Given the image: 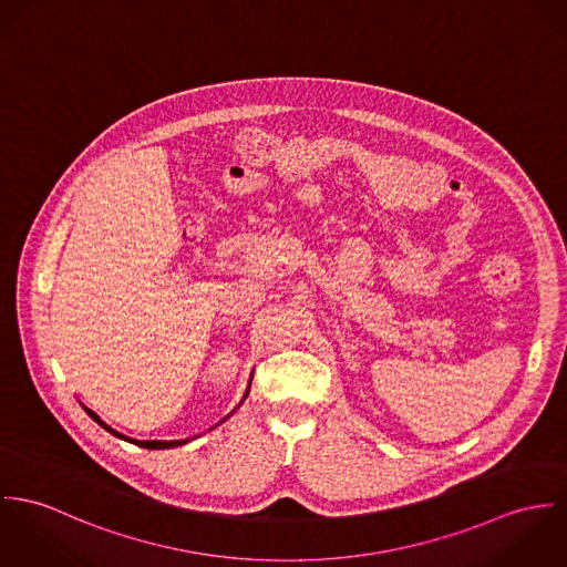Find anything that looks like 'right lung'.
<instances>
[{"mask_svg": "<svg viewBox=\"0 0 567 567\" xmlns=\"http://www.w3.org/2000/svg\"><path fill=\"white\" fill-rule=\"evenodd\" d=\"M248 391H250V389H248ZM86 413H89V415H91V417H93V420H95V422H97V424H100V426H102V429H106V431H109V433H113V435H115V437H120V440L132 441V443H136V445H141V447H152V450H163V447H174V445H183V443H187V441L127 440V437H124V435H122V433H117V431H113V429H111V426H106V424H104V422H102V420H100V417H97V415H95V413H93V411H89V409H86Z\"/></svg>", "mask_w": 567, "mask_h": 567, "instance_id": "1", "label": "right lung"}]
</instances>
